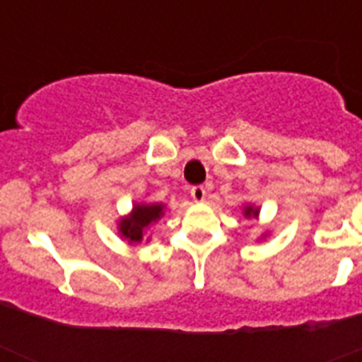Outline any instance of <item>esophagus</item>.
<instances>
[{
	"instance_id": "34e87169",
	"label": "esophagus",
	"mask_w": 362,
	"mask_h": 362,
	"mask_svg": "<svg viewBox=\"0 0 362 362\" xmlns=\"http://www.w3.org/2000/svg\"><path fill=\"white\" fill-rule=\"evenodd\" d=\"M190 196L192 199L197 201V203H203L204 199H206V190H204V187H192L190 188Z\"/></svg>"
}]
</instances>
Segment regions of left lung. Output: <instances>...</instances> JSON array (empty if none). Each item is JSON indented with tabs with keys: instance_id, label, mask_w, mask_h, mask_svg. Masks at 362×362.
Here are the masks:
<instances>
[{
	"instance_id": "obj_1",
	"label": "left lung",
	"mask_w": 362,
	"mask_h": 362,
	"mask_svg": "<svg viewBox=\"0 0 362 362\" xmlns=\"http://www.w3.org/2000/svg\"><path fill=\"white\" fill-rule=\"evenodd\" d=\"M245 217H257L259 216V209H254L252 204H246L245 206Z\"/></svg>"
}]
</instances>
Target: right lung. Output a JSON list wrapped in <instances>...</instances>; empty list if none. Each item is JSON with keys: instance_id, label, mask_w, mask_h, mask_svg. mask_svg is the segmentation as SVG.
Instances as JSON below:
<instances>
[{"instance_id": "1", "label": "right lung", "mask_w": 362, "mask_h": 362, "mask_svg": "<svg viewBox=\"0 0 362 362\" xmlns=\"http://www.w3.org/2000/svg\"><path fill=\"white\" fill-rule=\"evenodd\" d=\"M165 214V204L161 203H136L132 214L119 221L121 238L127 239L129 245H137L145 238V232L150 225L158 223Z\"/></svg>"}]
</instances>
